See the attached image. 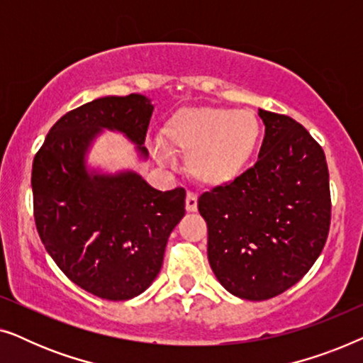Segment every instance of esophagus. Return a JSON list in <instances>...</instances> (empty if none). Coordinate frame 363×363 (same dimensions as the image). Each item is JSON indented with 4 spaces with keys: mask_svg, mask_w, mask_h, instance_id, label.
<instances>
[{
    "mask_svg": "<svg viewBox=\"0 0 363 363\" xmlns=\"http://www.w3.org/2000/svg\"><path fill=\"white\" fill-rule=\"evenodd\" d=\"M198 210V196L195 193H186V211L195 213Z\"/></svg>",
    "mask_w": 363,
    "mask_h": 363,
    "instance_id": "1",
    "label": "esophagus"
}]
</instances>
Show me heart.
Returning a JSON list of instances; mask_svg holds the SVG:
<instances>
[{"label": "heart", "instance_id": "obj_1", "mask_svg": "<svg viewBox=\"0 0 363 363\" xmlns=\"http://www.w3.org/2000/svg\"><path fill=\"white\" fill-rule=\"evenodd\" d=\"M261 135V122L251 111L185 107L163 123L160 145L186 155V172L198 185L223 188L247 170Z\"/></svg>", "mask_w": 363, "mask_h": 363}]
</instances>
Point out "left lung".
Masks as SVG:
<instances>
[{
    "label": "left lung",
    "instance_id": "left-lung-1",
    "mask_svg": "<svg viewBox=\"0 0 363 363\" xmlns=\"http://www.w3.org/2000/svg\"><path fill=\"white\" fill-rule=\"evenodd\" d=\"M257 113L266 135L256 165L198 198L211 269L228 292L247 301L271 299L299 282L330 226L322 147L294 118Z\"/></svg>",
    "mask_w": 363,
    "mask_h": 363
}]
</instances>
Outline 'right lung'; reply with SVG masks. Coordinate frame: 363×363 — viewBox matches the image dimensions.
<instances>
[{
    "mask_svg": "<svg viewBox=\"0 0 363 363\" xmlns=\"http://www.w3.org/2000/svg\"><path fill=\"white\" fill-rule=\"evenodd\" d=\"M152 101L106 96L54 123L33 162L34 220L44 247L64 274L107 301L142 294L162 269L168 236L185 216V190L160 191L133 170L87 167L102 130L122 133L142 160Z\"/></svg>",
    "mask_w": 363,
    "mask_h": 363,
    "instance_id": "obj_1",
    "label": "right lung"
}]
</instances>
